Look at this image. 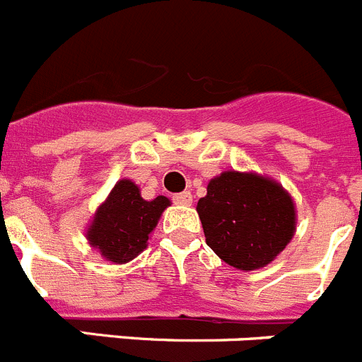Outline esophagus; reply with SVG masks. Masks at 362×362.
<instances>
[{"label":"esophagus","instance_id":"1","mask_svg":"<svg viewBox=\"0 0 362 362\" xmlns=\"http://www.w3.org/2000/svg\"><path fill=\"white\" fill-rule=\"evenodd\" d=\"M175 204H181V206H190L192 204V194L190 192H181V194H175L174 197Z\"/></svg>","mask_w":362,"mask_h":362}]
</instances>
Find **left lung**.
I'll return each mask as SVG.
<instances>
[{"label":"left lung","instance_id":"8db88e82","mask_svg":"<svg viewBox=\"0 0 362 362\" xmlns=\"http://www.w3.org/2000/svg\"><path fill=\"white\" fill-rule=\"evenodd\" d=\"M206 245L230 267L255 270L284 250L296 232L292 197L255 174L223 172L197 203Z\"/></svg>","mask_w":362,"mask_h":362}]
</instances>
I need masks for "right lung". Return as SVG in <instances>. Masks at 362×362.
Returning <instances> with one entry per match:
<instances>
[{
  "mask_svg": "<svg viewBox=\"0 0 362 362\" xmlns=\"http://www.w3.org/2000/svg\"><path fill=\"white\" fill-rule=\"evenodd\" d=\"M170 204L165 196L145 201L137 185L121 179L95 212L86 238L112 263H127L146 248L148 235Z\"/></svg>",
  "mask_w": 362,
  "mask_h": 362,
  "instance_id": "obj_1",
  "label": "right lung"
}]
</instances>
